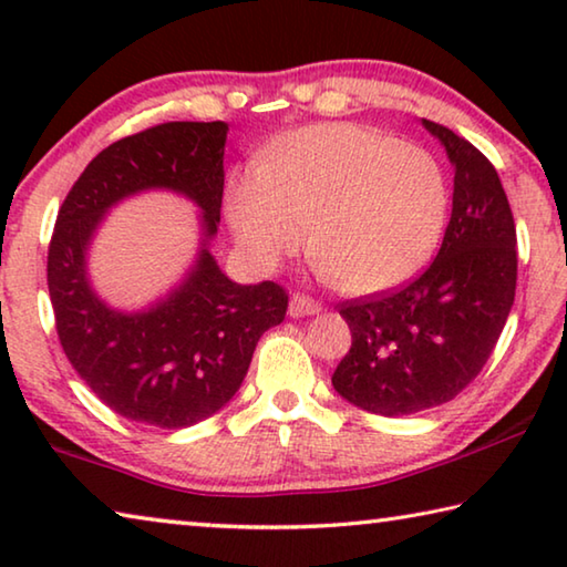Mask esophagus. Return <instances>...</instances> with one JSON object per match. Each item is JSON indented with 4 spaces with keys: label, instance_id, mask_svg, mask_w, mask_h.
<instances>
[{
    "label": "esophagus",
    "instance_id": "34e87169",
    "mask_svg": "<svg viewBox=\"0 0 567 567\" xmlns=\"http://www.w3.org/2000/svg\"><path fill=\"white\" fill-rule=\"evenodd\" d=\"M320 302L307 295H292L290 297V318H305V315H318Z\"/></svg>",
    "mask_w": 567,
    "mask_h": 567
}]
</instances>
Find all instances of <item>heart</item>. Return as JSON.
Returning a JSON list of instances; mask_svg holds the SVG:
<instances>
[{"mask_svg": "<svg viewBox=\"0 0 567 567\" xmlns=\"http://www.w3.org/2000/svg\"><path fill=\"white\" fill-rule=\"evenodd\" d=\"M225 213L260 270H275L312 239L322 272L344 292L368 295L405 282L433 255L447 182L430 152L362 124L328 122L239 167Z\"/></svg>", "mask_w": 567, "mask_h": 567, "instance_id": "1", "label": "heart"}]
</instances>
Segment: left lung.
<instances>
[{"mask_svg": "<svg viewBox=\"0 0 567 567\" xmlns=\"http://www.w3.org/2000/svg\"><path fill=\"white\" fill-rule=\"evenodd\" d=\"M455 167L453 215L437 257L395 290L340 302L352 348L332 385L375 415H412L453 400L491 358L515 300L511 203L483 152L422 120Z\"/></svg>", "mask_w": 567, "mask_h": 567, "instance_id": "obj_1", "label": "left lung"}]
</instances>
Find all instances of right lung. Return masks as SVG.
I'll list each match as a JSON object with an SVG mask.
<instances>
[{
	"label": "right lung",
	"instance_id": "obj_1",
	"mask_svg": "<svg viewBox=\"0 0 567 567\" xmlns=\"http://www.w3.org/2000/svg\"><path fill=\"white\" fill-rule=\"evenodd\" d=\"M225 140V122L130 134L84 167L56 215L47 285L60 344L94 395L132 422L179 430L215 415L243 385L262 332L285 320V287L233 282L207 247L187 280L145 312L112 310L84 270L104 213L142 189H175L197 203L207 245L223 207Z\"/></svg>",
	"mask_w": 567,
	"mask_h": 567
}]
</instances>
